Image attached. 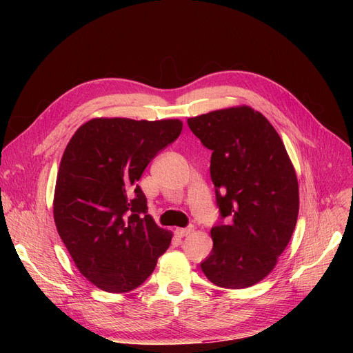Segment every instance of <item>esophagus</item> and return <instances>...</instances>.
<instances>
[{"mask_svg":"<svg viewBox=\"0 0 353 353\" xmlns=\"http://www.w3.org/2000/svg\"><path fill=\"white\" fill-rule=\"evenodd\" d=\"M176 234L180 236V237H184V236H189L192 232H193V228H186V229H181V228H176L174 229Z\"/></svg>","mask_w":353,"mask_h":353,"instance_id":"34e87169","label":"esophagus"}]
</instances>
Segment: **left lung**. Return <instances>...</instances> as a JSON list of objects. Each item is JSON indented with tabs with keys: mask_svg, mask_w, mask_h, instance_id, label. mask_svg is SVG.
<instances>
[{
	"mask_svg": "<svg viewBox=\"0 0 353 353\" xmlns=\"http://www.w3.org/2000/svg\"><path fill=\"white\" fill-rule=\"evenodd\" d=\"M212 150L210 177L228 225L212 228L213 249L201 270L216 286L245 289L263 281L290 242L299 184L274 127L249 105L188 119Z\"/></svg>",
	"mask_w": 353,
	"mask_h": 353,
	"instance_id": "left-lung-1",
	"label": "left lung"
}]
</instances>
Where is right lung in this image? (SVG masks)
<instances>
[{
  "mask_svg": "<svg viewBox=\"0 0 353 353\" xmlns=\"http://www.w3.org/2000/svg\"><path fill=\"white\" fill-rule=\"evenodd\" d=\"M181 128L177 119L97 117L65 147L52 200L55 228L80 273L104 292L140 286L170 246L173 233L147 214L137 181Z\"/></svg>",
  "mask_w": 353,
  "mask_h": 353,
  "instance_id": "add662e5",
  "label": "right lung"
}]
</instances>
